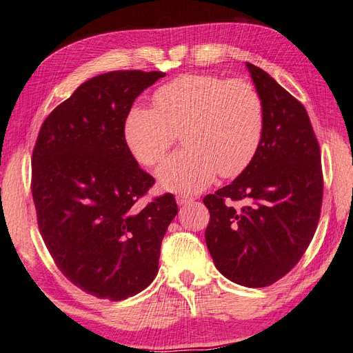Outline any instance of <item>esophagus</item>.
I'll use <instances>...</instances> for the list:
<instances>
[{"instance_id": "34e87169", "label": "esophagus", "mask_w": 353, "mask_h": 353, "mask_svg": "<svg viewBox=\"0 0 353 353\" xmlns=\"http://www.w3.org/2000/svg\"><path fill=\"white\" fill-rule=\"evenodd\" d=\"M176 201H177L179 205H185V204L192 203L194 198L192 196H188V195H177L176 196Z\"/></svg>"}]
</instances>
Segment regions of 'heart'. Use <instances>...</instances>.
Returning <instances> with one entry per match:
<instances>
[{
	"label": "heart",
	"mask_w": 353,
	"mask_h": 353,
	"mask_svg": "<svg viewBox=\"0 0 353 353\" xmlns=\"http://www.w3.org/2000/svg\"><path fill=\"white\" fill-rule=\"evenodd\" d=\"M155 108L132 107L125 143L135 159L155 165L182 132L186 148L158 168L168 191L200 192L216 174L234 177L255 158L264 132V104L246 80L183 74L162 85Z\"/></svg>",
	"instance_id": "obj_1"
}]
</instances>
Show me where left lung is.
I'll use <instances>...</instances> for the list:
<instances>
[{
  "mask_svg": "<svg viewBox=\"0 0 353 353\" xmlns=\"http://www.w3.org/2000/svg\"><path fill=\"white\" fill-rule=\"evenodd\" d=\"M264 104L255 158L232 183L204 196L205 243L231 282L273 285L291 271L318 227L323 176L321 150L304 105L264 70L246 64ZM243 201L234 208L230 203Z\"/></svg>",
  "mask_w": 353,
  "mask_h": 353,
  "instance_id": "8db88e82",
  "label": "left lung"
}]
</instances>
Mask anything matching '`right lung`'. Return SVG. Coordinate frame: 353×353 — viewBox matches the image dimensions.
Listing matches in <instances>:
<instances>
[{"mask_svg": "<svg viewBox=\"0 0 353 353\" xmlns=\"http://www.w3.org/2000/svg\"><path fill=\"white\" fill-rule=\"evenodd\" d=\"M164 76L123 70L86 80L46 117L32 150L44 245L71 283L103 300H125L152 283L177 214L173 194L139 204L155 179L123 135L134 99Z\"/></svg>", "mask_w": 353, "mask_h": 353, "instance_id": "add662e5", "label": "right lung"}]
</instances>
